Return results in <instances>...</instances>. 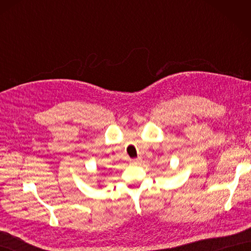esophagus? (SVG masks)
I'll return each mask as SVG.
<instances>
[{
	"label": "esophagus",
	"mask_w": 251,
	"mask_h": 251,
	"mask_svg": "<svg viewBox=\"0 0 251 251\" xmlns=\"http://www.w3.org/2000/svg\"><path fill=\"white\" fill-rule=\"evenodd\" d=\"M130 163L132 165H137V164H140L141 163V158H135V159H131Z\"/></svg>",
	"instance_id": "1"
}]
</instances>
